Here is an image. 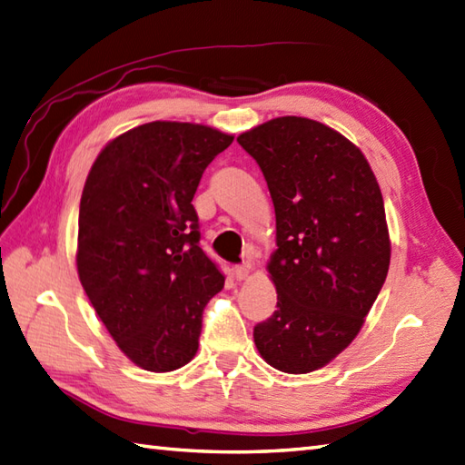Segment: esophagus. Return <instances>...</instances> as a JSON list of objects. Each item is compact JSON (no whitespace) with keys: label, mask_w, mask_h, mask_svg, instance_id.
<instances>
[{"label":"esophagus","mask_w":465,"mask_h":465,"mask_svg":"<svg viewBox=\"0 0 465 465\" xmlns=\"http://www.w3.org/2000/svg\"><path fill=\"white\" fill-rule=\"evenodd\" d=\"M251 271H252V264L251 262L234 266V278H236V281H246V278L251 276Z\"/></svg>","instance_id":"1"}]
</instances>
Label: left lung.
<instances>
[{"mask_svg": "<svg viewBox=\"0 0 465 465\" xmlns=\"http://www.w3.org/2000/svg\"><path fill=\"white\" fill-rule=\"evenodd\" d=\"M236 141L259 163L276 214L266 271L278 302L254 344L281 372H314L358 336L384 286V199L362 151L324 123L276 117Z\"/></svg>", "mask_w": 465, "mask_h": 465, "instance_id": "left-lung-1", "label": "left lung"}]
</instances>
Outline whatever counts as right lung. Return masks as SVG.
Wrapping results in <instances>:
<instances>
[{
    "label": "right lung",
    "mask_w": 465,
    "mask_h": 465,
    "mask_svg": "<svg viewBox=\"0 0 465 465\" xmlns=\"http://www.w3.org/2000/svg\"><path fill=\"white\" fill-rule=\"evenodd\" d=\"M232 139L197 123L153 121L109 141L87 174L79 281L121 352L149 372L191 362L204 306L224 286L199 246L193 197Z\"/></svg>",
    "instance_id": "obj_1"
}]
</instances>
